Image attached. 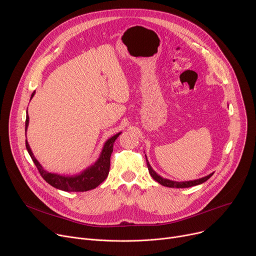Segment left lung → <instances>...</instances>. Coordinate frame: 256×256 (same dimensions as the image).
I'll list each match as a JSON object with an SVG mask.
<instances>
[{"label":"left lung","mask_w":256,"mask_h":256,"mask_svg":"<svg viewBox=\"0 0 256 256\" xmlns=\"http://www.w3.org/2000/svg\"><path fill=\"white\" fill-rule=\"evenodd\" d=\"M146 162H147V168H148V171H150V174L152 176V178L154 180H156L158 184H160L164 186H168V188H190V186H197V184H204V182H206L214 174V173H210V174H208V176H206L204 178H201L194 180L176 182V180H170L164 178H162L160 176H158V174L152 168L150 162H148V160H147V158H146Z\"/></svg>","instance_id":"left-lung-1"}]
</instances>
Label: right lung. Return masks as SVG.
Listing matches in <instances>:
<instances>
[{
  "instance_id": "right-lung-1",
  "label": "right lung",
  "mask_w": 256,
  "mask_h": 256,
  "mask_svg": "<svg viewBox=\"0 0 256 256\" xmlns=\"http://www.w3.org/2000/svg\"><path fill=\"white\" fill-rule=\"evenodd\" d=\"M35 94V91L32 93L31 100L33 98ZM29 126V116L28 111H26V132L28 130ZM121 132L116 134V135L112 136L111 138L108 139L102 150V152L96 160V162H94L91 166L80 172L76 176H62L59 173H52L44 169L37 158L34 156L31 147L26 140V147L28 150L32 160L34 162L35 166L37 167L38 171L42 174V176L44 178L46 182H48L50 186H52L56 189L65 191V192H85L92 189H96L98 186L108 176L110 171V158L113 152V145L117 137L120 135Z\"/></svg>"
}]
</instances>
